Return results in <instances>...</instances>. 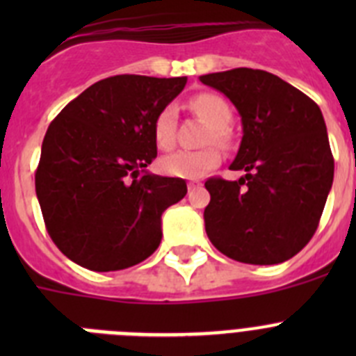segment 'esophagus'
Wrapping results in <instances>:
<instances>
[{"mask_svg":"<svg viewBox=\"0 0 356 356\" xmlns=\"http://www.w3.org/2000/svg\"><path fill=\"white\" fill-rule=\"evenodd\" d=\"M201 185H203V184H201L200 180H191L187 184V188H188V191H196V188H200Z\"/></svg>","mask_w":356,"mask_h":356,"instance_id":"1","label":"esophagus"}]
</instances>
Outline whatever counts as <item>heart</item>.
I'll use <instances>...</instances> for the list:
<instances>
[{
  "label": "heart",
  "mask_w": 356,
  "mask_h": 356,
  "mask_svg": "<svg viewBox=\"0 0 356 356\" xmlns=\"http://www.w3.org/2000/svg\"><path fill=\"white\" fill-rule=\"evenodd\" d=\"M191 106L203 121L210 124L207 140L209 143L225 144L228 140V127L232 121V110L221 96L212 92H201L191 99ZM153 135L162 149H171L176 143V110L172 105L163 106L156 114L153 122ZM221 162V151L217 147L205 149H180L171 155L163 156L160 168L165 175L185 178V180H197Z\"/></svg>",
  "instance_id": "1"
}]
</instances>
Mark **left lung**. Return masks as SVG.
Wrapping results in <instances>:
<instances>
[{"instance_id": "1", "label": "left lung", "mask_w": 356, "mask_h": 356, "mask_svg": "<svg viewBox=\"0 0 356 356\" xmlns=\"http://www.w3.org/2000/svg\"><path fill=\"white\" fill-rule=\"evenodd\" d=\"M238 110L242 140L229 169L237 181L209 178L205 229L229 259L285 262L316 234L333 184V156L321 108L276 74L237 67L200 76Z\"/></svg>"}]
</instances>
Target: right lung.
<instances>
[{
    "label": "right lung",
    "instance_id": "add662e5",
    "mask_svg": "<svg viewBox=\"0 0 356 356\" xmlns=\"http://www.w3.org/2000/svg\"><path fill=\"white\" fill-rule=\"evenodd\" d=\"M185 83V76H110L51 121L35 193L49 237L74 264L119 271L159 248L163 210L187 194V184L144 168L156 159V114Z\"/></svg>",
    "mask_w": 356,
    "mask_h": 356
}]
</instances>
